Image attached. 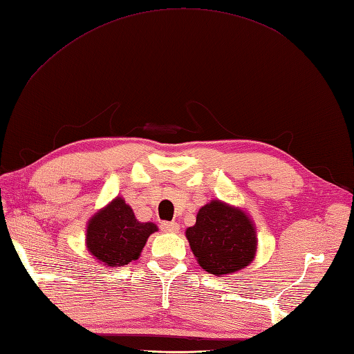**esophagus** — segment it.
Masks as SVG:
<instances>
[{"label":"esophagus","instance_id":"34e87169","mask_svg":"<svg viewBox=\"0 0 354 354\" xmlns=\"http://www.w3.org/2000/svg\"><path fill=\"white\" fill-rule=\"evenodd\" d=\"M160 227H162V230H165V232H178L180 230L178 223H176V221H162Z\"/></svg>","mask_w":354,"mask_h":354}]
</instances>
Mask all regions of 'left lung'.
I'll use <instances>...</instances> for the list:
<instances>
[{
	"label": "left lung",
	"instance_id": "1",
	"mask_svg": "<svg viewBox=\"0 0 354 354\" xmlns=\"http://www.w3.org/2000/svg\"><path fill=\"white\" fill-rule=\"evenodd\" d=\"M186 238L201 268L217 277L246 268L257 252L255 229L248 215L218 200L200 209Z\"/></svg>",
	"mask_w": 354,
	"mask_h": 354
}]
</instances>
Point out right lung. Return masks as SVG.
<instances>
[{
  "label": "right lung",
  "instance_id": "add662e5",
  "mask_svg": "<svg viewBox=\"0 0 354 354\" xmlns=\"http://www.w3.org/2000/svg\"><path fill=\"white\" fill-rule=\"evenodd\" d=\"M156 230L154 223L137 221L133 209L118 197L88 221L86 248L100 263L119 268L139 258Z\"/></svg>",
  "mask_w": 354,
  "mask_h": 354
}]
</instances>
